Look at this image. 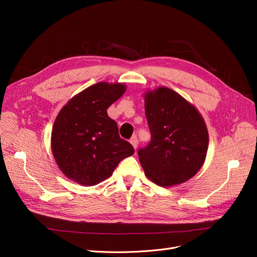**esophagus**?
<instances>
[{"instance_id":"1","label":"esophagus","mask_w":257,"mask_h":257,"mask_svg":"<svg viewBox=\"0 0 257 257\" xmlns=\"http://www.w3.org/2000/svg\"><path fill=\"white\" fill-rule=\"evenodd\" d=\"M131 144H132V146L134 147V149H136V148L138 147V138H137V136H133L131 138Z\"/></svg>"}]
</instances>
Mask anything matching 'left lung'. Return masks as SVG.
I'll return each mask as SVG.
<instances>
[{
  "instance_id": "left-lung-1",
  "label": "left lung",
  "mask_w": 257,
  "mask_h": 257,
  "mask_svg": "<svg viewBox=\"0 0 257 257\" xmlns=\"http://www.w3.org/2000/svg\"><path fill=\"white\" fill-rule=\"evenodd\" d=\"M151 141L138 150L146 176L160 186L189 180L203 166L208 131L194 106L177 92L159 88L145 96Z\"/></svg>"
}]
</instances>
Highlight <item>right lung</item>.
Segmentation results:
<instances>
[{"instance_id":"right-lung-1","label":"right lung","mask_w":257,"mask_h":257,"mask_svg":"<svg viewBox=\"0 0 257 257\" xmlns=\"http://www.w3.org/2000/svg\"><path fill=\"white\" fill-rule=\"evenodd\" d=\"M125 92L122 83L98 82L62 108L51 133L53 157L63 174L83 185L109 178L134 148L119 135L107 109Z\"/></svg>"}]
</instances>
